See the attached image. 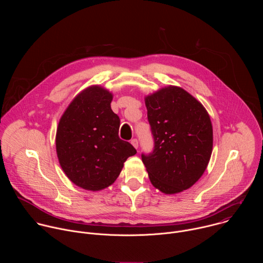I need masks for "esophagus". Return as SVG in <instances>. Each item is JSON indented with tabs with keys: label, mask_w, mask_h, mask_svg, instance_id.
Returning <instances> with one entry per match:
<instances>
[{
	"label": "esophagus",
	"mask_w": 263,
	"mask_h": 263,
	"mask_svg": "<svg viewBox=\"0 0 263 263\" xmlns=\"http://www.w3.org/2000/svg\"><path fill=\"white\" fill-rule=\"evenodd\" d=\"M131 143H132V145H133L135 148H137V147H138V140H137L136 138L131 139Z\"/></svg>",
	"instance_id": "1"
}]
</instances>
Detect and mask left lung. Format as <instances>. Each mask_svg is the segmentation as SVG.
<instances>
[{"label": "left lung", "mask_w": 263, "mask_h": 263, "mask_svg": "<svg viewBox=\"0 0 263 263\" xmlns=\"http://www.w3.org/2000/svg\"><path fill=\"white\" fill-rule=\"evenodd\" d=\"M153 151L141 154L151 183L173 195L193 186L204 174L212 152V125L192 95L168 86L145 98Z\"/></svg>", "instance_id": "left-lung-1"}]
</instances>
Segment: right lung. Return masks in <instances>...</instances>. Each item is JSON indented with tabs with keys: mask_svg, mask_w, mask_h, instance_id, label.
<instances>
[{
	"mask_svg": "<svg viewBox=\"0 0 263 263\" xmlns=\"http://www.w3.org/2000/svg\"><path fill=\"white\" fill-rule=\"evenodd\" d=\"M112 95L99 86L83 90L60 119L56 134L59 163L76 185L101 191L119 177L135 147L119 136L120 118L111 110Z\"/></svg>",
	"mask_w": 263,
	"mask_h": 263,
	"instance_id": "add662e5",
	"label": "right lung"
}]
</instances>
